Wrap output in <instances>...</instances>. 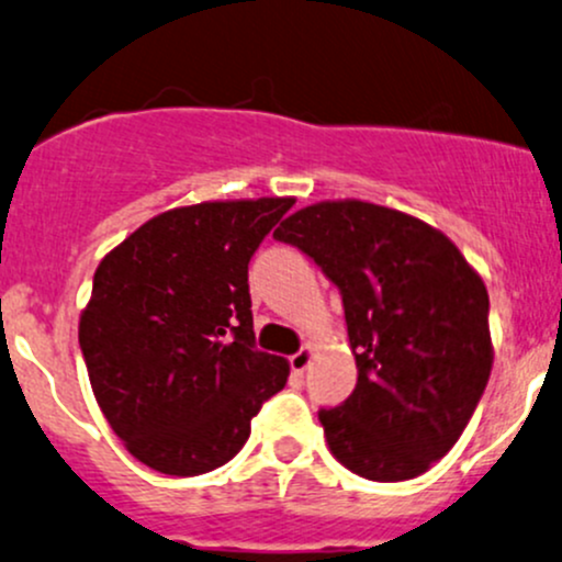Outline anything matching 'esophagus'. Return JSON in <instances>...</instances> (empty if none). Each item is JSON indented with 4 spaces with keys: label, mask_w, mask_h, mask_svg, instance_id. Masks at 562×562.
Returning <instances> with one entry per match:
<instances>
[{
    "label": "esophagus",
    "mask_w": 562,
    "mask_h": 562,
    "mask_svg": "<svg viewBox=\"0 0 562 562\" xmlns=\"http://www.w3.org/2000/svg\"><path fill=\"white\" fill-rule=\"evenodd\" d=\"M313 361V350L311 348H302L300 352H294L292 358H289V366H292V374L302 376L307 371V366Z\"/></svg>",
    "instance_id": "1"
}]
</instances>
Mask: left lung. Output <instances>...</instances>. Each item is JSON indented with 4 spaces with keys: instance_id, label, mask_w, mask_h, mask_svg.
Here are the masks:
<instances>
[{
    "instance_id": "1",
    "label": "left lung",
    "mask_w": 562,
    "mask_h": 562,
    "mask_svg": "<svg viewBox=\"0 0 562 562\" xmlns=\"http://www.w3.org/2000/svg\"><path fill=\"white\" fill-rule=\"evenodd\" d=\"M342 294L356 390L321 408L326 443L356 475L417 477L451 451L488 384V292L449 238L369 201H321L273 233Z\"/></svg>"
}]
</instances>
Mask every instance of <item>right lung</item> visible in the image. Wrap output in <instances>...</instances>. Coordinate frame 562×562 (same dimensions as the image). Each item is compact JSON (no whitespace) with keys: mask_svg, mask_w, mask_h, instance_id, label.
Returning <instances> with one entry per match:
<instances>
[{"mask_svg":"<svg viewBox=\"0 0 562 562\" xmlns=\"http://www.w3.org/2000/svg\"><path fill=\"white\" fill-rule=\"evenodd\" d=\"M292 206H180L94 270L79 348L100 412L150 470L188 477L223 468L286 384L289 363L255 345L249 260Z\"/></svg>","mask_w":562,"mask_h":562,"instance_id":"add662e5","label":"right lung"}]
</instances>
